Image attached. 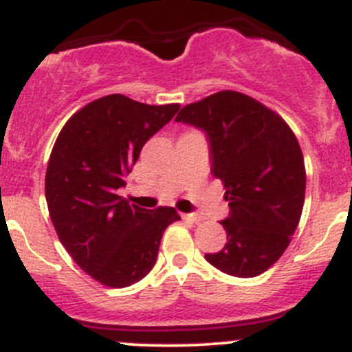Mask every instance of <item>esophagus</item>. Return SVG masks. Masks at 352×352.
<instances>
[{
  "instance_id": "esophagus-1",
  "label": "esophagus",
  "mask_w": 352,
  "mask_h": 352,
  "mask_svg": "<svg viewBox=\"0 0 352 352\" xmlns=\"http://www.w3.org/2000/svg\"><path fill=\"white\" fill-rule=\"evenodd\" d=\"M182 219L184 220H190V222H200V220H202V217H200V215H197V214H182Z\"/></svg>"
}]
</instances>
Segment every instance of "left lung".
I'll return each instance as SVG.
<instances>
[{
    "label": "left lung",
    "instance_id": "1",
    "mask_svg": "<svg viewBox=\"0 0 352 352\" xmlns=\"http://www.w3.org/2000/svg\"><path fill=\"white\" fill-rule=\"evenodd\" d=\"M175 122L207 133L210 172L222 180L230 207L220 222L227 244L206 258L229 276L265 272L287 249L302 214L306 168L294 132L276 111L232 90L185 105Z\"/></svg>",
    "mask_w": 352,
    "mask_h": 352
}]
</instances>
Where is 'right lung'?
<instances>
[{
  "label": "right lung",
  "mask_w": 352,
  "mask_h": 352,
  "mask_svg": "<svg viewBox=\"0 0 352 352\" xmlns=\"http://www.w3.org/2000/svg\"><path fill=\"white\" fill-rule=\"evenodd\" d=\"M179 108L102 96L76 111L53 145L45 177L50 217L78 267L107 287L144 279L165 229L180 220L173 207L146 210L117 194L142 146Z\"/></svg>",
  "instance_id": "1"
}]
</instances>
